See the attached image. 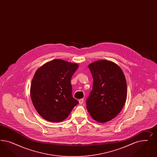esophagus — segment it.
Returning <instances> with one entry per match:
<instances>
[{"mask_svg":"<svg viewBox=\"0 0 157 157\" xmlns=\"http://www.w3.org/2000/svg\"><path fill=\"white\" fill-rule=\"evenodd\" d=\"M83 102H84V99H83V98H82V99L79 100V103L80 104H82L83 103Z\"/></svg>","mask_w":157,"mask_h":157,"instance_id":"1","label":"esophagus"}]
</instances>
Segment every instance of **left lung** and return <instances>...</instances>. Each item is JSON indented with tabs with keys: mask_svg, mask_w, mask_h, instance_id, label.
<instances>
[{
	"mask_svg": "<svg viewBox=\"0 0 157 157\" xmlns=\"http://www.w3.org/2000/svg\"><path fill=\"white\" fill-rule=\"evenodd\" d=\"M93 78L86 108L99 123L114 118L123 109L127 97V82L123 72L113 62L100 60L89 65Z\"/></svg>",
	"mask_w": 157,
	"mask_h": 157,
	"instance_id": "obj_1",
	"label": "left lung"
}]
</instances>
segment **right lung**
I'll use <instances>...</instances> for the list:
<instances>
[{
	"mask_svg": "<svg viewBox=\"0 0 157 157\" xmlns=\"http://www.w3.org/2000/svg\"><path fill=\"white\" fill-rule=\"evenodd\" d=\"M78 65L60 59L48 62L36 71L30 86L35 109L43 119L60 122L79 102L72 95L71 79Z\"/></svg>",
	"mask_w": 157,
	"mask_h": 157,
	"instance_id": "obj_1",
	"label": "right lung"
}]
</instances>
